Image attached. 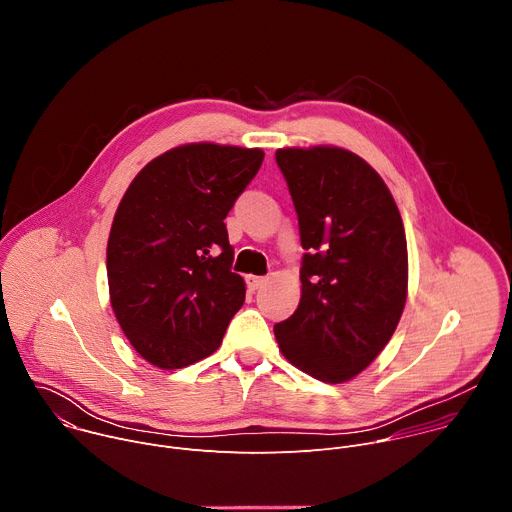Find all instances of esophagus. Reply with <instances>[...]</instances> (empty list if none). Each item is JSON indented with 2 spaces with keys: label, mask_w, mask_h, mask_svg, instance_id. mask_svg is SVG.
Listing matches in <instances>:
<instances>
[{
  "label": "esophagus",
  "mask_w": 512,
  "mask_h": 512,
  "mask_svg": "<svg viewBox=\"0 0 512 512\" xmlns=\"http://www.w3.org/2000/svg\"><path fill=\"white\" fill-rule=\"evenodd\" d=\"M245 279H247V287H249L251 291H257L259 287H263V285L267 283V279H265V277H259V275H247Z\"/></svg>",
  "instance_id": "1"
}]
</instances>
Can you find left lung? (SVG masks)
Wrapping results in <instances>:
<instances>
[{
	"mask_svg": "<svg viewBox=\"0 0 512 512\" xmlns=\"http://www.w3.org/2000/svg\"><path fill=\"white\" fill-rule=\"evenodd\" d=\"M302 247L298 310L273 326L281 354L306 375L354 379L391 340L407 300L401 212L377 170L338 145L275 152Z\"/></svg>",
	"mask_w": 512,
	"mask_h": 512,
	"instance_id": "obj_1",
	"label": "left lung"
}]
</instances>
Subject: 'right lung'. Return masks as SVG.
Returning <instances> with one entry per match:
<instances>
[{
  "mask_svg": "<svg viewBox=\"0 0 512 512\" xmlns=\"http://www.w3.org/2000/svg\"><path fill=\"white\" fill-rule=\"evenodd\" d=\"M265 152L184 143L145 164L125 190L107 243L113 314L158 369L210 356L245 302L225 218Z\"/></svg>",
  "mask_w": 512,
  "mask_h": 512,
  "instance_id": "obj_1",
  "label": "right lung"
}]
</instances>
